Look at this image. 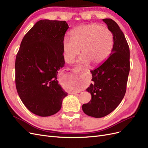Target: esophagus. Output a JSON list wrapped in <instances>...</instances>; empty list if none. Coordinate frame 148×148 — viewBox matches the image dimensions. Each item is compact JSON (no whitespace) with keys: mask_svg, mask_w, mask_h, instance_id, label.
I'll list each match as a JSON object with an SVG mask.
<instances>
[{"mask_svg":"<svg viewBox=\"0 0 148 148\" xmlns=\"http://www.w3.org/2000/svg\"><path fill=\"white\" fill-rule=\"evenodd\" d=\"M72 71H73V72H77V71H87V69H85L84 68H82V67H80V66H76V67H75L74 68L72 69ZM71 93H76L75 92H73Z\"/></svg>","mask_w":148,"mask_h":148,"instance_id":"obj_1","label":"esophagus"}]
</instances>
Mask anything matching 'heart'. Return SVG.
Instances as JSON below:
<instances>
[{
	"instance_id": "heart-1",
	"label": "heart",
	"mask_w": 148,
	"mask_h": 148,
	"mask_svg": "<svg viewBox=\"0 0 148 148\" xmlns=\"http://www.w3.org/2000/svg\"><path fill=\"white\" fill-rule=\"evenodd\" d=\"M113 46L114 36L108 28L95 24L82 25L71 31V39H64V58L68 63H73L81 49L79 63L98 65L108 58Z\"/></svg>"
}]
</instances>
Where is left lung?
<instances>
[{
	"label": "left lung",
	"instance_id": "8db88e82",
	"mask_svg": "<svg viewBox=\"0 0 148 148\" xmlns=\"http://www.w3.org/2000/svg\"><path fill=\"white\" fill-rule=\"evenodd\" d=\"M103 21L112 32L114 46L108 59L91 71L93 82L86 90L92 99L82 105L84 112L95 118L108 115L121 103L126 92L130 71V50L124 34L112 19Z\"/></svg>",
	"mask_w": 148,
	"mask_h": 148
}]
</instances>
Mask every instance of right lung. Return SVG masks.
<instances>
[{"instance_id":"1","label":"right lung","mask_w":148,"mask_h":148,"mask_svg":"<svg viewBox=\"0 0 148 148\" xmlns=\"http://www.w3.org/2000/svg\"><path fill=\"white\" fill-rule=\"evenodd\" d=\"M65 21L42 20L23 37L15 60V84L23 103L36 115L58 112L68 93L57 80L64 66Z\"/></svg>"}]
</instances>
